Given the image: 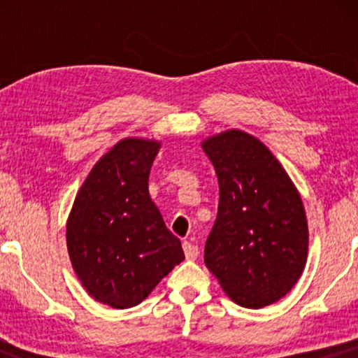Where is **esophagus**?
Returning <instances> with one entry per match:
<instances>
[{
  "mask_svg": "<svg viewBox=\"0 0 358 358\" xmlns=\"http://www.w3.org/2000/svg\"><path fill=\"white\" fill-rule=\"evenodd\" d=\"M182 249H184V254H185V259H189V261H195L199 256V248L195 246V244L189 243V241H184L182 243Z\"/></svg>",
  "mask_w": 358,
  "mask_h": 358,
  "instance_id": "1",
  "label": "esophagus"
}]
</instances>
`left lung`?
<instances>
[{"mask_svg": "<svg viewBox=\"0 0 358 358\" xmlns=\"http://www.w3.org/2000/svg\"><path fill=\"white\" fill-rule=\"evenodd\" d=\"M218 178L220 202L205 266L239 306H268L301 277L308 222L298 190L256 136L227 130L202 141Z\"/></svg>", "mask_w": 358, "mask_h": 358, "instance_id": "1", "label": "left lung"}]
</instances>
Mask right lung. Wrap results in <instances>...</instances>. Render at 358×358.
Returning a JSON list of instances; mask_svg holds the SVG:
<instances>
[{
	"label": "right lung",
	"instance_id": "right-lung-1",
	"mask_svg": "<svg viewBox=\"0 0 358 358\" xmlns=\"http://www.w3.org/2000/svg\"><path fill=\"white\" fill-rule=\"evenodd\" d=\"M161 141L124 138L94 164L66 222L71 266L96 301L136 306L184 261L148 192Z\"/></svg>",
	"mask_w": 358,
	"mask_h": 358
}]
</instances>
